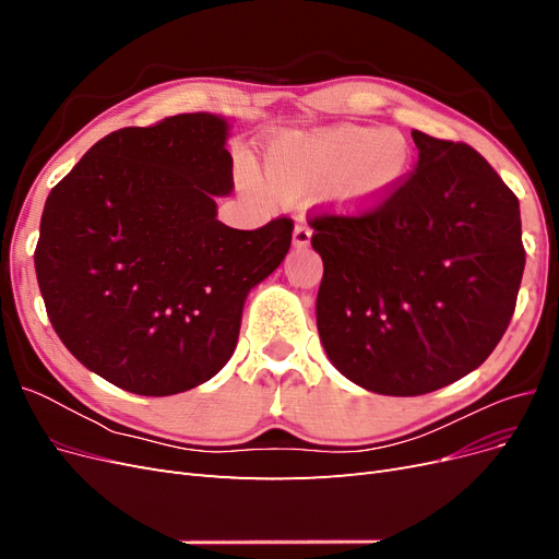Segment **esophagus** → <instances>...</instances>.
Masks as SVG:
<instances>
[{
    "mask_svg": "<svg viewBox=\"0 0 559 559\" xmlns=\"http://www.w3.org/2000/svg\"><path fill=\"white\" fill-rule=\"evenodd\" d=\"M310 238H312L310 226L298 224V226L294 228V245H296L298 249H306V247L310 245Z\"/></svg>",
    "mask_w": 559,
    "mask_h": 559,
    "instance_id": "34e87169",
    "label": "esophagus"
}]
</instances>
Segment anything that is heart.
Listing matches in <instances>:
<instances>
[{"mask_svg": "<svg viewBox=\"0 0 559 559\" xmlns=\"http://www.w3.org/2000/svg\"><path fill=\"white\" fill-rule=\"evenodd\" d=\"M413 170V144L394 128L335 126L289 132L270 142L265 181L282 200L329 195L343 212H373L392 200ZM251 186L253 179L247 175Z\"/></svg>", "mask_w": 559, "mask_h": 559, "instance_id": "obj_1", "label": "heart"}]
</instances>
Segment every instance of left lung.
<instances>
[{
	"label": "left lung",
	"mask_w": 559,
	"mask_h": 559,
	"mask_svg": "<svg viewBox=\"0 0 559 559\" xmlns=\"http://www.w3.org/2000/svg\"><path fill=\"white\" fill-rule=\"evenodd\" d=\"M403 189L373 212L310 216L324 261L317 329L368 392L419 396L476 370L511 324L520 202L476 148L413 130Z\"/></svg>",
	"instance_id": "8db88e82"
}]
</instances>
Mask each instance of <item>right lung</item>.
I'll list each match as a JSON object with an SVG mask.
<instances>
[{
    "mask_svg": "<svg viewBox=\"0 0 559 559\" xmlns=\"http://www.w3.org/2000/svg\"><path fill=\"white\" fill-rule=\"evenodd\" d=\"M228 121L179 114L121 128L48 193L35 267L50 324L99 378L173 396L214 378L238 345L247 294L284 261L294 222L216 218L233 191Z\"/></svg>",
    "mask_w": 559,
    "mask_h": 559,
    "instance_id": "obj_1",
    "label": "right lung"
}]
</instances>
